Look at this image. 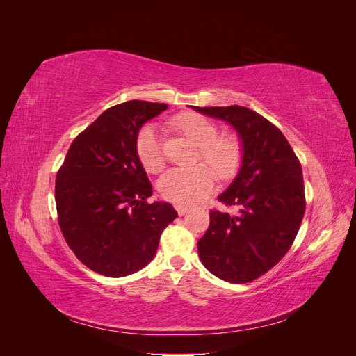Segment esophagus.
Wrapping results in <instances>:
<instances>
[{"mask_svg": "<svg viewBox=\"0 0 356 356\" xmlns=\"http://www.w3.org/2000/svg\"><path fill=\"white\" fill-rule=\"evenodd\" d=\"M175 209H177L178 215H184V213H187L190 211V208L186 207V204H179V203L175 204Z\"/></svg>", "mask_w": 356, "mask_h": 356, "instance_id": "34e87169", "label": "esophagus"}]
</instances>
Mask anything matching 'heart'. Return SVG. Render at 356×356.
<instances>
[{"label":"heart","instance_id":"b5f03b06","mask_svg":"<svg viewBox=\"0 0 356 356\" xmlns=\"http://www.w3.org/2000/svg\"><path fill=\"white\" fill-rule=\"evenodd\" d=\"M172 126L197 145V159L207 160L220 178H232L242 160V148L233 135H217V124L196 113H181L172 118ZM136 154L147 172L161 170L165 166L163 139L160 129L147 123L136 136ZM212 167V168H213ZM207 163L187 168H172L159 181L163 197L177 203H195L211 195L215 186V172Z\"/></svg>","mask_w":356,"mask_h":356}]
</instances>
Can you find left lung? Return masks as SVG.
Wrapping results in <instances>:
<instances>
[{"instance_id":"1","label":"left lung","mask_w":356,"mask_h":356,"mask_svg":"<svg viewBox=\"0 0 356 356\" xmlns=\"http://www.w3.org/2000/svg\"><path fill=\"white\" fill-rule=\"evenodd\" d=\"M191 108L229 123L242 147L238 175L218 196L239 212L211 211L197 242L200 261L225 282H251L281 261L296 239L306 209L303 170L282 132L258 113L241 105Z\"/></svg>"}]
</instances>
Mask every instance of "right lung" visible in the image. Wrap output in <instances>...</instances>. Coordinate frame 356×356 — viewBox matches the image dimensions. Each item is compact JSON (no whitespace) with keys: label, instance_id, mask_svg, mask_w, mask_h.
I'll return each instance as SVG.
<instances>
[{"label":"right lung","instance_id":"1","mask_svg":"<svg viewBox=\"0 0 356 356\" xmlns=\"http://www.w3.org/2000/svg\"><path fill=\"white\" fill-rule=\"evenodd\" d=\"M166 108L147 101L111 106L74 139L58 172L62 234L96 273L123 277L141 270L178 217L168 202L147 203L153 187L136 154L139 129Z\"/></svg>","mask_w":356,"mask_h":356}]
</instances>
